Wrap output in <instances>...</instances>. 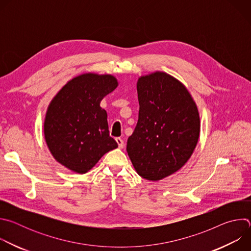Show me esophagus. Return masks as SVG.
Instances as JSON below:
<instances>
[{
  "instance_id": "34e87169",
  "label": "esophagus",
  "mask_w": 251,
  "mask_h": 251,
  "mask_svg": "<svg viewBox=\"0 0 251 251\" xmlns=\"http://www.w3.org/2000/svg\"><path fill=\"white\" fill-rule=\"evenodd\" d=\"M116 142H117V144H118V146H119V148L120 149H122V148H124V146H125V144H124V141H123V139H121V138H116Z\"/></svg>"
}]
</instances>
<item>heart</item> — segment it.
Returning a JSON list of instances; mask_svg holds the SVG:
<instances>
[{
	"label": "heart",
	"mask_w": 251,
	"mask_h": 251,
	"mask_svg": "<svg viewBox=\"0 0 251 251\" xmlns=\"http://www.w3.org/2000/svg\"><path fill=\"white\" fill-rule=\"evenodd\" d=\"M0 129H1V128H0Z\"/></svg>",
	"instance_id": "obj_1"
}]
</instances>
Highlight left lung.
Instances as JSON below:
<instances>
[{
    "mask_svg": "<svg viewBox=\"0 0 251 251\" xmlns=\"http://www.w3.org/2000/svg\"><path fill=\"white\" fill-rule=\"evenodd\" d=\"M138 122L127 153L139 176L149 181L180 170L191 158L200 136V116L188 89L165 73L137 82Z\"/></svg>",
    "mask_w": 251,
    "mask_h": 251,
    "instance_id": "left-lung-1",
    "label": "left lung"
}]
</instances>
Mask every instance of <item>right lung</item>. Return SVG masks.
I'll return each instance as SVG.
<instances>
[{
    "instance_id": "add662e5",
    "label": "right lung",
    "mask_w": 251,
    "mask_h": 251,
    "mask_svg": "<svg viewBox=\"0 0 251 251\" xmlns=\"http://www.w3.org/2000/svg\"><path fill=\"white\" fill-rule=\"evenodd\" d=\"M118 85L109 75L84 74L69 80L51 100L45 138L53 158L67 169L85 174L100 158L118 147L109 136L101 100Z\"/></svg>"
}]
</instances>
